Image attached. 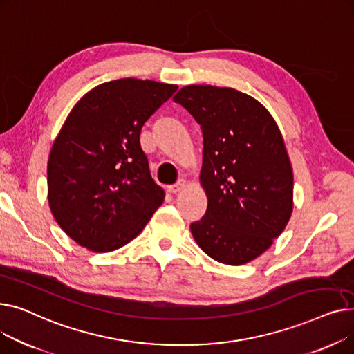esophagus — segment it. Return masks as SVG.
<instances>
[{
  "instance_id": "esophagus-1",
  "label": "esophagus",
  "mask_w": 354,
  "mask_h": 354,
  "mask_svg": "<svg viewBox=\"0 0 354 354\" xmlns=\"http://www.w3.org/2000/svg\"><path fill=\"white\" fill-rule=\"evenodd\" d=\"M185 185H187V180H185V179H179L175 185H171V187H167V192L178 194L179 191H182V189L185 188Z\"/></svg>"
}]
</instances>
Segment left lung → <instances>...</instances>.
Listing matches in <instances>:
<instances>
[{
	"instance_id": "1",
	"label": "left lung",
	"mask_w": 354,
	"mask_h": 354,
	"mask_svg": "<svg viewBox=\"0 0 354 354\" xmlns=\"http://www.w3.org/2000/svg\"><path fill=\"white\" fill-rule=\"evenodd\" d=\"M202 129L208 208L191 232L215 261L243 266L267 251L292 212V169L270 111L231 87L194 84L174 97Z\"/></svg>"
}]
</instances>
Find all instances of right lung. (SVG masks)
<instances>
[{"instance_id": "obj_1", "label": "right lung", "mask_w": 354, "mask_h": 354, "mask_svg": "<svg viewBox=\"0 0 354 354\" xmlns=\"http://www.w3.org/2000/svg\"><path fill=\"white\" fill-rule=\"evenodd\" d=\"M175 84L119 79L76 103L55 138L47 165L48 203L60 228L93 252L115 251L162 205L165 192L140 147L145 122Z\"/></svg>"}]
</instances>
